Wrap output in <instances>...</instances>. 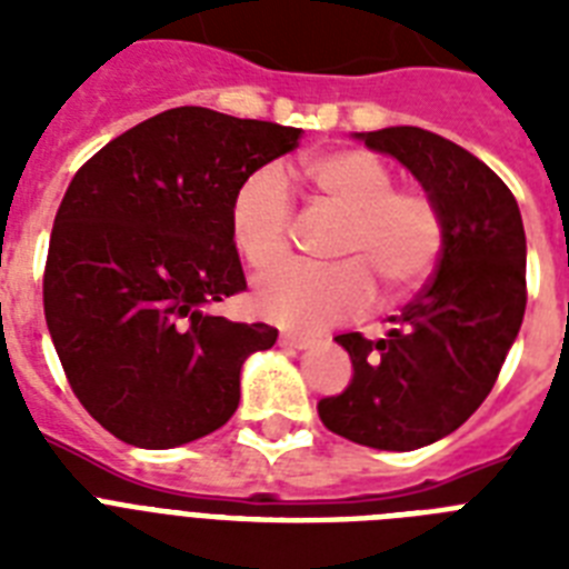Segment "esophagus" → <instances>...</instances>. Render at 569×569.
<instances>
[{
	"mask_svg": "<svg viewBox=\"0 0 569 569\" xmlns=\"http://www.w3.org/2000/svg\"><path fill=\"white\" fill-rule=\"evenodd\" d=\"M280 346H283V348H295V351H303V348L316 346V339L298 337V333H280Z\"/></svg>",
	"mask_w": 569,
	"mask_h": 569,
	"instance_id": "obj_1",
	"label": "esophagus"
}]
</instances>
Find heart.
<instances>
[{"mask_svg": "<svg viewBox=\"0 0 569 569\" xmlns=\"http://www.w3.org/2000/svg\"><path fill=\"white\" fill-rule=\"evenodd\" d=\"M312 191L346 212L333 266L289 262L259 277L253 310L286 330L319 333L363 316L375 301V276L383 295L413 292L437 266L442 214L419 189L396 186V173L369 150H333L303 162ZM292 197L280 168H257L230 200V236L241 259L257 271L277 266L292 239Z\"/></svg>", "mask_w": 569, "mask_h": 569, "instance_id": "b5f03b06", "label": "heart"}]
</instances>
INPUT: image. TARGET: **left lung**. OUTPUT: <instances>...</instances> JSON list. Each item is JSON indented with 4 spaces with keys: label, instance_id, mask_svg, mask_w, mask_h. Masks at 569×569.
I'll return each instance as SVG.
<instances>
[{
    "label": "left lung",
    "instance_id": "8db88e82",
    "mask_svg": "<svg viewBox=\"0 0 569 569\" xmlns=\"http://www.w3.org/2000/svg\"><path fill=\"white\" fill-rule=\"evenodd\" d=\"M357 138L419 180L442 214V248L387 337H337L355 378L321 398L319 416L351 442L413 451L460 428L490 396L526 312V230L511 189L449 138L419 127Z\"/></svg>",
    "mask_w": 569,
    "mask_h": 569
}]
</instances>
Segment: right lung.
<instances>
[{"label":"right lung","mask_w":569,"mask_h":569,"mask_svg":"<svg viewBox=\"0 0 569 569\" xmlns=\"http://www.w3.org/2000/svg\"><path fill=\"white\" fill-rule=\"evenodd\" d=\"M298 138L182 106L76 171L49 236L43 312L76 398L118 440L173 449L236 413L241 363L277 330L214 312L248 289L230 200Z\"/></svg>","instance_id":"1"}]
</instances>
